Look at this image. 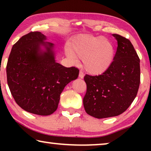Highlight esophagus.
<instances>
[{"label":"esophagus","instance_id":"esophagus-1","mask_svg":"<svg viewBox=\"0 0 151 151\" xmlns=\"http://www.w3.org/2000/svg\"><path fill=\"white\" fill-rule=\"evenodd\" d=\"M84 73L83 72H82V71H80V72H79V77L80 78H84Z\"/></svg>","mask_w":151,"mask_h":151}]
</instances>
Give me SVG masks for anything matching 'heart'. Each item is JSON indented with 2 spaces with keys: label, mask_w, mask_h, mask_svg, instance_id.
I'll use <instances>...</instances> for the list:
<instances>
[{
  "label": "heart",
  "mask_w": 151,
  "mask_h": 151,
  "mask_svg": "<svg viewBox=\"0 0 151 151\" xmlns=\"http://www.w3.org/2000/svg\"><path fill=\"white\" fill-rule=\"evenodd\" d=\"M67 53L76 60H82L86 71L93 75L102 73L109 69L115 56L114 45L102 36L79 35L72 39Z\"/></svg>",
  "instance_id": "obj_1"
}]
</instances>
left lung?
<instances>
[{
  "mask_svg": "<svg viewBox=\"0 0 151 151\" xmlns=\"http://www.w3.org/2000/svg\"><path fill=\"white\" fill-rule=\"evenodd\" d=\"M117 41L113 61L99 76L86 74V91L83 98L86 112L96 118L117 116L133 102L140 83L139 58L129 39L113 34Z\"/></svg>",
  "mask_w": 151,
  "mask_h": 151,
  "instance_id": "left-lung-1",
  "label": "left lung"
}]
</instances>
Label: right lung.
<instances>
[{
  "label": "right lung",
  "mask_w": 151,
  "mask_h": 151,
  "mask_svg": "<svg viewBox=\"0 0 151 151\" xmlns=\"http://www.w3.org/2000/svg\"><path fill=\"white\" fill-rule=\"evenodd\" d=\"M45 40L46 37L39 32L22 36L12 47L6 67L15 102L23 110L39 115L56 111L65 86L79 74L78 68L56 63L53 45ZM42 45L46 47L45 52L40 49Z\"/></svg>",
  "instance_id": "add662e5"
}]
</instances>
